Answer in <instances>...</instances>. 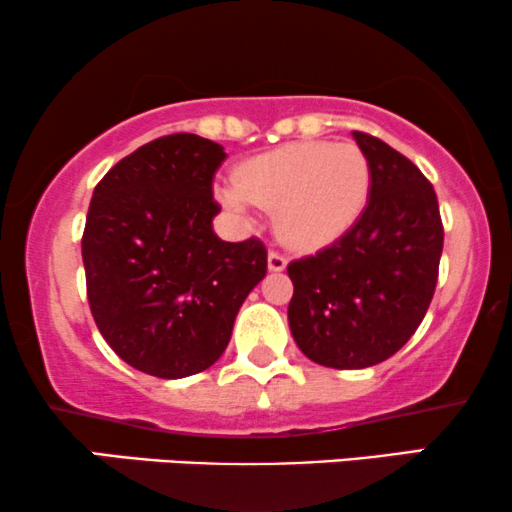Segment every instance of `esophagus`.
Instances as JSON below:
<instances>
[{
  "instance_id": "esophagus-1",
  "label": "esophagus",
  "mask_w": 512,
  "mask_h": 512,
  "mask_svg": "<svg viewBox=\"0 0 512 512\" xmlns=\"http://www.w3.org/2000/svg\"><path fill=\"white\" fill-rule=\"evenodd\" d=\"M268 268L273 270V273H282V270L287 268V256L273 249V251H270V254H268Z\"/></svg>"
}]
</instances>
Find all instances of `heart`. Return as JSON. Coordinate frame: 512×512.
I'll return each instance as SVG.
<instances>
[{"instance_id":"obj_1","label":"heart","mask_w":512,"mask_h":512,"mask_svg":"<svg viewBox=\"0 0 512 512\" xmlns=\"http://www.w3.org/2000/svg\"><path fill=\"white\" fill-rule=\"evenodd\" d=\"M370 194V163L356 144L294 142L254 156L237 182L218 189L232 211L277 208V230L296 249H323L361 218Z\"/></svg>"}]
</instances>
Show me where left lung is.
Wrapping results in <instances>:
<instances>
[{
    "mask_svg": "<svg viewBox=\"0 0 512 512\" xmlns=\"http://www.w3.org/2000/svg\"><path fill=\"white\" fill-rule=\"evenodd\" d=\"M370 163L356 225L315 256L287 266L289 330L313 363L361 370L387 361L425 318L444 249L437 194L406 156L353 132Z\"/></svg>",
    "mask_w": 512,
    "mask_h": 512,
    "instance_id": "8db88e82",
    "label": "left lung"
}]
</instances>
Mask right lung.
Masks as SVG:
<instances>
[{
  "label": "right lung",
  "mask_w": 512,
  "mask_h": 512,
  "mask_svg": "<svg viewBox=\"0 0 512 512\" xmlns=\"http://www.w3.org/2000/svg\"><path fill=\"white\" fill-rule=\"evenodd\" d=\"M220 144L175 132L125 156L94 187L85 232L87 301L125 363L161 380L211 368L258 282L261 239L223 242L213 175Z\"/></svg>",
  "instance_id": "1"
}]
</instances>
